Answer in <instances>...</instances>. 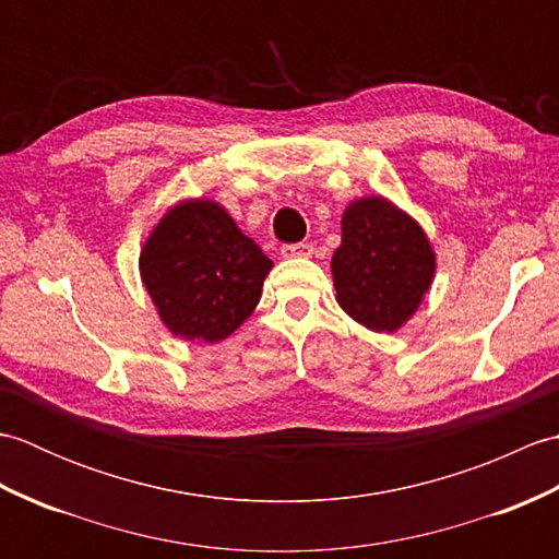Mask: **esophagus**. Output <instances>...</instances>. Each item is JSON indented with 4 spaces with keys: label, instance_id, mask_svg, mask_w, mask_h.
<instances>
[{
    "label": "esophagus",
    "instance_id": "obj_1",
    "mask_svg": "<svg viewBox=\"0 0 559 559\" xmlns=\"http://www.w3.org/2000/svg\"><path fill=\"white\" fill-rule=\"evenodd\" d=\"M314 252L312 245L307 242H298V245H283L281 247V254L286 259H300V257H310Z\"/></svg>",
    "mask_w": 559,
    "mask_h": 559
}]
</instances>
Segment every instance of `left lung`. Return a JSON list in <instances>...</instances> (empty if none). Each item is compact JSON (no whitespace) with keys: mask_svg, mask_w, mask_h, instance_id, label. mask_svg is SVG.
Returning a JSON list of instances; mask_svg holds the SVG:
<instances>
[{"mask_svg":"<svg viewBox=\"0 0 559 559\" xmlns=\"http://www.w3.org/2000/svg\"><path fill=\"white\" fill-rule=\"evenodd\" d=\"M437 271L430 237L411 213L372 194L353 199L331 257L341 310L377 334H394L418 312Z\"/></svg>","mask_w":559,"mask_h":559,"instance_id":"1","label":"left lung"}]
</instances>
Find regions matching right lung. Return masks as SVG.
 <instances>
[{
	"instance_id": "obj_1",
	"label": "right lung",
	"mask_w": 559,
	"mask_h": 559,
	"mask_svg": "<svg viewBox=\"0 0 559 559\" xmlns=\"http://www.w3.org/2000/svg\"><path fill=\"white\" fill-rule=\"evenodd\" d=\"M273 261L213 199H182L153 225L139 273L173 336L218 343L259 305Z\"/></svg>"
}]
</instances>
